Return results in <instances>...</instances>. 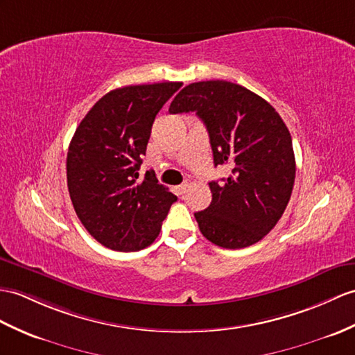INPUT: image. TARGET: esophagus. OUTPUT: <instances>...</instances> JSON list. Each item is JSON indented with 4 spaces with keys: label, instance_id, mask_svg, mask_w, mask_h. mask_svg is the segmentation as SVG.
Here are the masks:
<instances>
[{
    "label": "esophagus",
    "instance_id": "34e87169",
    "mask_svg": "<svg viewBox=\"0 0 355 355\" xmlns=\"http://www.w3.org/2000/svg\"><path fill=\"white\" fill-rule=\"evenodd\" d=\"M189 186H191V183H189V181H184L183 184H180L178 186V191H180V193H184L187 189H189Z\"/></svg>",
    "mask_w": 355,
    "mask_h": 355
}]
</instances>
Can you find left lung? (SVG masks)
Returning a JSON list of instances; mask_svg holds the SVG:
<instances>
[{"instance_id":"1","label":"left lung","mask_w":355,"mask_h":355,"mask_svg":"<svg viewBox=\"0 0 355 355\" xmlns=\"http://www.w3.org/2000/svg\"><path fill=\"white\" fill-rule=\"evenodd\" d=\"M183 112L204 122L215 166H232L222 183L210 181L211 202L195 213L202 236L227 250L257 243L277 225L292 195L296 164L286 123L261 96L225 80L180 90L169 113Z\"/></svg>"}]
</instances>
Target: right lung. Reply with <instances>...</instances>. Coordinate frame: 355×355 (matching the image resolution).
I'll return each instance as SVG.
<instances>
[{"mask_svg":"<svg viewBox=\"0 0 355 355\" xmlns=\"http://www.w3.org/2000/svg\"><path fill=\"white\" fill-rule=\"evenodd\" d=\"M181 86L166 81L114 89L73 133L66 159L71 201L89 234L107 248H146L177 201L154 171L140 180L139 169L155 114Z\"/></svg>","mask_w":355,"mask_h":355,"instance_id":"right-lung-1","label":"right lung"}]
</instances>
